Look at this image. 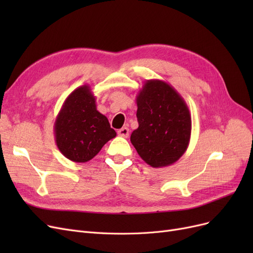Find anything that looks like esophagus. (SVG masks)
Here are the masks:
<instances>
[{
	"label": "esophagus",
	"mask_w": 253,
	"mask_h": 253,
	"mask_svg": "<svg viewBox=\"0 0 253 253\" xmlns=\"http://www.w3.org/2000/svg\"><path fill=\"white\" fill-rule=\"evenodd\" d=\"M128 134H129V129L125 126V127H121L119 131H118V135L121 136V137H125V138H126V137H128Z\"/></svg>",
	"instance_id": "1"
}]
</instances>
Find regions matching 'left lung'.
Masks as SVG:
<instances>
[{
    "label": "left lung",
    "mask_w": 253,
    "mask_h": 253,
    "mask_svg": "<svg viewBox=\"0 0 253 253\" xmlns=\"http://www.w3.org/2000/svg\"><path fill=\"white\" fill-rule=\"evenodd\" d=\"M139 126L131 135L138 155L153 168L183 155L191 137V114L183 98L163 80H147L136 97Z\"/></svg>",
    "instance_id": "obj_1"
}]
</instances>
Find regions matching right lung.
I'll list each match as a JSON object with an SVG mask.
<instances>
[{
  "instance_id": "1",
  "label": "right lung",
  "mask_w": 253,
  "mask_h": 253,
  "mask_svg": "<svg viewBox=\"0 0 253 253\" xmlns=\"http://www.w3.org/2000/svg\"><path fill=\"white\" fill-rule=\"evenodd\" d=\"M59 151L74 163H86L116 137L104 115L97 111L96 97L87 84L68 95L53 125Z\"/></svg>"
}]
</instances>
